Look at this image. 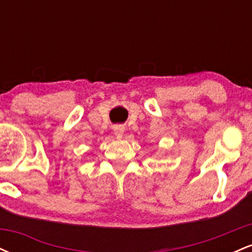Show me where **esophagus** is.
<instances>
[{
	"mask_svg": "<svg viewBox=\"0 0 252 252\" xmlns=\"http://www.w3.org/2000/svg\"><path fill=\"white\" fill-rule=\"evenodd\" d=\"M114 131H115V135L117 136V137H122L123 135V128L122 126H115L114 128Z\"/></svg>",
	"mask_w": 252,
	"mask_h": 252,
	"instance_id": "1",
	"label": "esophagus"
}]
</instances>
